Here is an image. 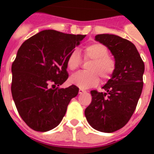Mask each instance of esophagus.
I'll return each instance as SVG.
<instances>
[{
    "label": "esophagus",
    "mask_w": 154,
    "mask_h": 154,
    "mask_svg": "<svg viewBox=\"0 0 154 154\" xmlns=\"http://www.w3.org/2000/svg\"><path fill=\"white\" fill-rule=\"evenodd\" d=\"M85 90L84 89H82V88H81V89H79V94H83V93H85Z\"/></svg>",
    "instance_id": "obj_1"
}]
</instances>
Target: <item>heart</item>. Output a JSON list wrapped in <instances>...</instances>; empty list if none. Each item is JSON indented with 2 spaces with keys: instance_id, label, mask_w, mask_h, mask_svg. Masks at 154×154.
I'll return each mask as SVG.
<instances>
[{
  "instance_id": "heart-1",
  "label": "heart",
  "mask_w": 154,
  "mask_h": 154,
  "mask_svg": "<svg viewBox=\"0 0 154 154\" xmlns=\"http://www.w3.org/2000/svg\"><path fill=\"white\" fill-rule=\"evenodd\" d=\"M85 60H91L87 65L86 72H78L70 77V82L82 88L96 85L100 77L102 80L109 79L114 72L116 60L109 54L107 46L100 42H93L88 44L83 49ZM82 64V58L77 50H73L67 58V68L74 71Z\"/></svg>"
}]
</instances>
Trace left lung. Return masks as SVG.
Instances as JSON below:
<instances>
[{"label":"left lung","mask_w":154,"mask_h":154,"mask_svg":"<svg viewBox=\"0 0 154 154\" xmlns=\"http://www.w3.org/2000/svg\"><path fill=\"white\" fill-rule=\"evenodd\" d=\"M97 42L109 48L116 60V69L105 92L92 90V101L85 110L94 129L112 133L128 123L136 109L143 88L145 65L131 42L112 34H98Z\"/></svg>","instance_id":"8db88e82"}]
</instances>
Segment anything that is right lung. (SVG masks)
<instances>
[{
  "label": "right lung",
  "instance_id": "right-lung-1",
  "mask_svg": "<svg viewBox=\"0 0 154 154\" xmlns=\"http://www.w3.org/2000/svg\"><path fill=\"white\" fill-rule=\"evenodd\" d=\"M85 35L44 30L26 40L12 65L11 92L20 117L35 131L57 126L79 89H61L68 79L67 58Z\"/></svg>",
  "mask_w": 154,
  "mask_h": 154
}]
</instances>
